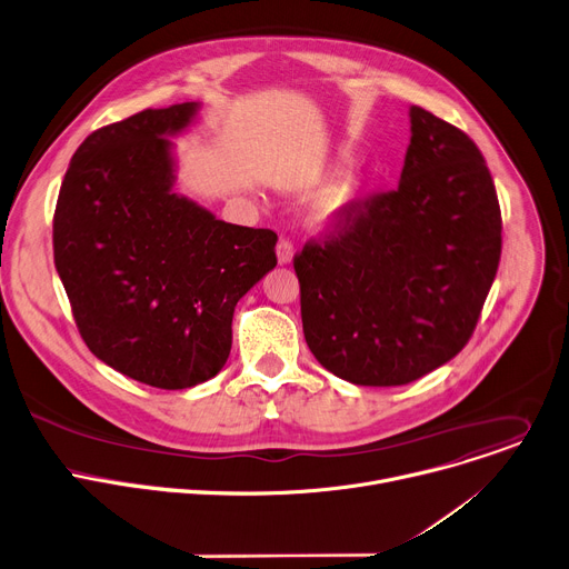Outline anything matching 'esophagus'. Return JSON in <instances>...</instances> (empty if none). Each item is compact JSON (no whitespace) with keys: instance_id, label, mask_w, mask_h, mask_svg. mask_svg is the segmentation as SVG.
<instances>
[{"instance_id":"esophagus-1","label":"esophagus","mask_w":569,"mask_h":569,"mask_svg":"<svg viewBox=\"0 0 569 569\" xmlns=\"http://www.w3.org/2000/svg\"><path fill=\"white\" fill-rule=\"evenodd\" d=\"M276 252H278V264H280V267H287V264H291V260H293V243H291L289 239H280Z\"/></svg>"}]
</instances>
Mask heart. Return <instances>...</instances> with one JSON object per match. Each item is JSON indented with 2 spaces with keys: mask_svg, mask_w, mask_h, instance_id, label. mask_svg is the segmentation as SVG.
I'll list each match as a JSON object with an SVG mask.
<instances>
[{
  "mask_svg": "<svg viewBox=\"0 0 569 569\" xmlns=\"http://www.w3.org/2000/svg\"><path fill=\"white\" fill-rule=\"evenodd\" d=\"M339 156L346 158V153H339ZM363 197H366V187L357 178L330 184L311 210V226L321 232H332L343 228L357 214Z\"/></svg>",
  "mask_w": 569,
  "mask_h": 569,
  "instance_id": "heart-1",
  "label": "heart"
}]
</instances>
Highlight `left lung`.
Wrapping results in <instances>:
<instances>
[{
	"instance_id": "1",
	"label": "left lung",
	"mask_w": 569,
	"mask_h": 569,
	"mask_svg": "<svg viewBox=\"0 0 569 569\" xmlns=\"http://www.w3.org/2000/svg\"><path fill=\"white\" fill-rule=\"evenodd\" d=\"M396 192L361 201L293 260L311 355L359 387H400L457 357L497 273L501 214L477 144L411 106Z\"/></svg>"
}]
</instances>
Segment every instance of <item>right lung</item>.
Here are the masks:
<instances>
[{"label": "right lung", "instance_id": "add662e5", "mask_svg": "<svg viewBox=\"0 0 569 569\" xmlns=\"http://www.w3.org/2000/svg\"><path fill=\"white\" fill-rule=\"evenodd\" d=\"M199 101L142 110L74 153L53 214V262L92 355L156 389L226 366L237 302L273 267V230L217 219L176 192L171 138Z\"/></svg>", "mask_w": 569, "mask_h": 569}]
</instances>
